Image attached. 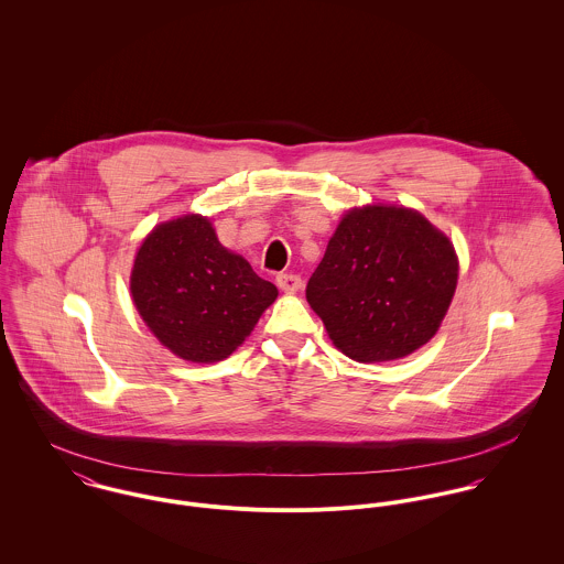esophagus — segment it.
<instances>
[{"mask_svg": "<svg viewBox=\"0 0 564 564\" xmlns=\"http://www.w3.org/2000/svg\"><path fill=\"white\" fill-rule=\"evenodd\" d=\"M275 282L284 293H297L302 289V278L295 273H280Z\"/></svg>", "mask_w": 564, "mask_h": 564, "instance_id": "obj_1", "label": "esophagus"}]
</instances>
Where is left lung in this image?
I'll use <instances>...</instances> for the list:
<instances>
[{"mask_svg":"<svg viewBox=\"0 0 564 564\" xmlns=\"http://www.w3.org/2000/svg\"><path fill=\"white\" fill-rule=\"evenodd\" d=\"M458 284L452 241L403 206L349 210L306 286L311 308L351 360H398L425 345Z\"/></svg>","mask_w":564,"mask_h":564,"instance_id":"left-lung-1","label":"left lung"}]
</instances>
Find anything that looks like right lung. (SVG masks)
I'll return each instance as SVG.
<instances>
[{
	"label": "right lung",
	"mask_w": 564,
	"mask_h": 564,
	"mask_svg": "<svg viewBox=\"0 0 564 564\" xmlns=\"http://www.w3.org/2000/svg\"><path fill=\"white\" fill-rule=\"evenodd\" d=\"M130 293L152 334L188 362L228 358L278 297V289L226 249L202 215H184L148 235L134 258Z\"/></svg>",
	"instance_id": "1"
}]
</instances>
